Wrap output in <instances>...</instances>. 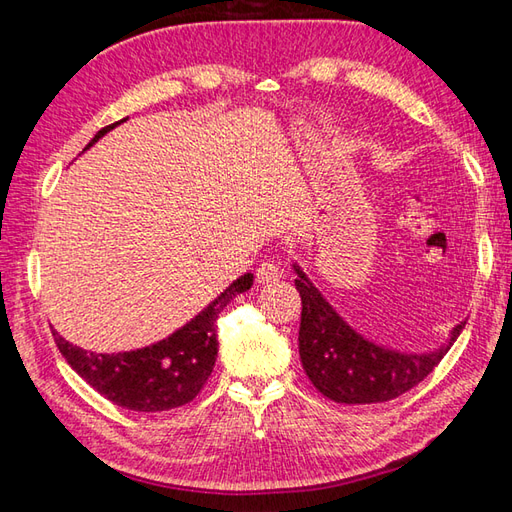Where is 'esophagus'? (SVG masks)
Wrapping results in <instances>:
<instances>
[{
  "instance_id": "1",
  "label": "esophagus",
  "mask_w": 512,
  "mask_h": 512,
  "mask_svg": "<svg viewBox=\"0 0 512 512\" xmlns=\"http://www.w3.org/2000/svg\"><path fill=\"white\" fill-rule=\"evenodd\" d=\"M281 277V268L273 262H264L257 268V281L259 284H275V281Z\"/></svg>"
}]
</instances>
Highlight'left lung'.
Wrapping results in <instances>:
<instances>
[{
    "label": "left lung",
    "instance_id": "1",
    "mask_svg": "<svg viewBox=\"0 0 512 512\" xmlns=\"http://www.w3.org/2000/svg\"><path fill=\"white\" fill-rule=\"evenodd\" d=\"M292 268L297 273L295 286L303 306L299 325L301 365L312 385L334 402L369 405L405 394L433 372L466 325V321L455 325L447 343L436 350H391L356 332L297 262H292Z\"/></svg>",
    "mask_w": 512,
    "mask_h": 512
}]
</instances>
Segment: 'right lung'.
I'll return each instance as SVG.
<instances>
[{"instance_id":"add662e5","label":"right lung","mask_w":512,"mask_h":512,"mask_svg":"<svg viewBox=\"0 0 512 512\" xmlns=\"http://www.w3.org/2000/svg\"><path fill=\"white\" fill-rule=\"evenodd\" d=\"M125 121L127 118L103 127L85 149L99 143V138ZM250 286L253 275L246 273L167 339L138 350L96 354L65 341L57 330H52V334L74 372L114 405L132 411L176 409L198 396L209 380L217 358L215 321L226 303L250 290Z\"/></svg>"}]
</instances>
